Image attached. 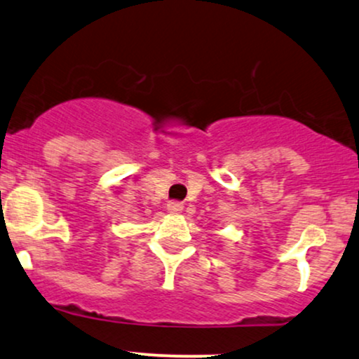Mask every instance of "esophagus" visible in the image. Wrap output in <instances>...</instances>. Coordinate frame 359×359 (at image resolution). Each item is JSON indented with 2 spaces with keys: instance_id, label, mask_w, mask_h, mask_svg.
<instances>
[{
  "instance_id": "obj_1",
  "label": "esophagus",
  "mask_w": 359,
  "mask_h": 359,
  "mask_svg": "<svg viewBox=\"0 0 359 359\" xmlns=\"http://www.w3.org/2000/svg\"><path fill=\"white\" fill-rule=\"evenodd\" d=\"M167 210L170 214H180L184 210V204L182 202H168Z\"/></svg>"
}]
</instances>
